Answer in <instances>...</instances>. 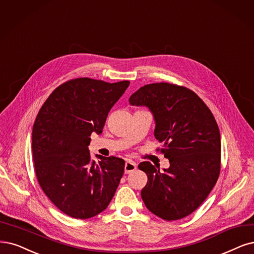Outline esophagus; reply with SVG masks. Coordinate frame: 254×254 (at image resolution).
Instances as JSON below:
<instances>
[{"mask_svg": "<svg viewBox=\"0 0 254 254\" xmlns=\"http://www.w3.org/2000/svg\"><path fill=\"white\" fill-rule=\"evenodd\" d=\"M136 168H137V164L134 161L127 160L126 165H125V173L126 174H130V173L135 172Z\"/></svg>", "mask_w": 254, "mask_h": 254, "instance_id": "1", "label": "esophagus"}]
</instances>
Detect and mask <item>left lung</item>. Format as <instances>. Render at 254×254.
I'll list each match as a JSON object with an SVG mask.
<instances>
[{"label": "left lung", "instance_id": "obj_1", "mask_svg": "<svg viewBox=\"0 0 254 254\" xmlns=\"http://www.w3.org/2000/svg\"><path fill=\"white\" fill-rule=\"evenodd\" d=\"M128 102L152 112L155 138L170 161L163 172L148 161L138 165L147 175L141 190L146 208L166 221L185 218L207 198L220 175L217 121L194 92L167 82L145 84Z\"/></svg>", "mask_w": 254, "mask_h": 254}]
</instances>
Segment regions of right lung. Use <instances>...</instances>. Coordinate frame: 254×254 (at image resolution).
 Wrapping results in <instances>:
<instances>
[{
	"label": "right lung",
	"mask_w": 254,
	"mask_h": 254,
	"mask_svg": "<svg viewBox=\"0 0 254 254\" xmlns=\"http://www.w3.org/2000/svg\"><path fill=\"white\" fill-rule=\"evenodd\" d=\"M128 84L88 77L69 80L51 93L35 118L32 155L37 181L69 217H95L115 194L125 160L96 155V162L88 146L92 133H102L110 110Z\"/></svg>",
	"instance_id": "obj_1"
}]
</instances>
